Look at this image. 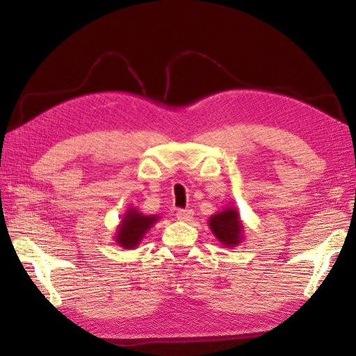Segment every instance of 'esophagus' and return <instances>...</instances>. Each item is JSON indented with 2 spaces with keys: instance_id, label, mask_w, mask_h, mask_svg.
Returning a JSON list of instances; mask_svg holds the SVG:
<instances>
[{
  "instance_id": "1",
  "label": "esophagus",
  "mask_w": 356,
  "mask_h": 356,
  "mask_svg": "<svg viewBox=\"0 0 356 356\" xmlns=\"http://www.w3.org/2000/svg\"><path fill=\"white\" fill-rule=\"evenodd\" d=\"M177 218L179 221H190L193 218V211L191 209H178Z\"/></svg>"
}]
</instances>
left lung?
<instances>
[{
    "label": "left lung",
    "instance_id": "obj_1",
    "mask_svg": "<svg viewBox=\"0 0 356 356\" xmlns=\"http://www.w3.org/2000/svg\"><path fill=\"white\" fill-rule=\"evenodd\" d=\"M208 224L215 238L224 246H236L243 239V225L238 209L233 207L212 215Z\"/></svg>",
    "mask_w": 356,
    "mask_h": 356
}]
</instances>
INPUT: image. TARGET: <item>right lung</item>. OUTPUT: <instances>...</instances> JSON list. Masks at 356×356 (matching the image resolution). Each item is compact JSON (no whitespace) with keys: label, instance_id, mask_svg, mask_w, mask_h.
I'll use <instances>...</instances> for the list:
<instances>
[{"label":"right lung","instance_id":"add662e5","mask_svg":"<svg viewBox=\"0 0 356 356\" xmlns=\"http://www.w3.org/2000/svg\"><path fill=\"white\" fill-rule=\"evenodd\" d=\"M157 220V215H144L136 208H131L126 211L120 225H118L115 242L124 250H134Z\"/></svg>","mask_w":356,"mask_h":356}]
</instances>
